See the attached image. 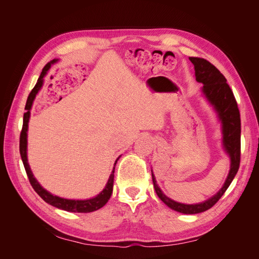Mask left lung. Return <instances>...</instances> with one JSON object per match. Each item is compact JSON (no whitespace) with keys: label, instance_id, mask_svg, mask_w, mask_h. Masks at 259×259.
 <instances>
[{"label":"left lung","instance_id":"1","mask_svg":"<svg viewBox=\"0 0 259 259\" xmlns=\"http://www.w3.org/2000/svg\"><path fill=\"white\" fill-rule=\"evenodd\" d=\"M189 60L194 67L195 81L203 84L201 88L202 95L213 109L218 122L221 123L222 147L230 160L229 173L221 189L207 200L195 204H185L168 198L156 183L152 168L151 174L154 190L164 204L183 214H199L210 208L222 198L238 173L241 154V120L236 98L221 71L203 58L189 57Z\"/></svg>","mask_w":259,"mask_h":259}]
</instances>
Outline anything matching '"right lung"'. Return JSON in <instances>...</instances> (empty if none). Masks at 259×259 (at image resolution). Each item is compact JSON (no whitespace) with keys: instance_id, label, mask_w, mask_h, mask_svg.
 <instances>
[{"instance_id":"obj_1","label":"right lung","mask_w":259,"mask_h":259,"mask_svg":"<svg viewBox=\"0 0 259 259\" xmlns=\"http://www.w3.org/2000/svg\"><path fill=\"white\" fill-rule=\"evenodd\" d=\"M59 61V59H53L52 61H50L48 65H46L42 72L40 77L37 79V82L35 84V86L33 88V90L31 91L30 95L28 97L27 104H26V113L23 114V124H22V131L20 134V144H19V150H20V155H21V160L23 163V166L26 168L28 178L30 180L31 186L33 187V189L35 190V192L40 195V197L49 204L64 209L67 211H71V213H91V211L97 210L99 208L103 207L106 203L110 199L111 194H112V190H113V178H114V167L115 164L121 158V155L117 158L114 162V167L111 171L110 176L108 178V182L105 186V188L101 190L97 195L90 199H84V200H80V199H66V198H61L58 197V195H55L53 193H51L50 191H48L45 188L42 187V185L37 182V179L34 177L32 170H31V167L29 165L28 162V127H29V120H30V114H31V109H32V105L33 101L36 97V95L38 94V92L41 91V89L43 88L44 84V77L48 75L49 70L51 69L52 65L57 64Z\"/></svg>"}]
</instances>
